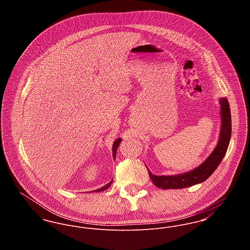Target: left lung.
Segmentation results:
<instances>
[{
  "mask_svg": "<svg viewBox=\"0 0 250 250\" xmlns=\"http://www.w3.org/2000/svg\"><path fill=\"white\" fill-rule=\"evenodd\" d=\"M220 104V117L221 128L218 143L214 151L209 155L204 162L190 171L175 174V175H155L149 168V176L155 186L161 189H180L192 187L204 182L209 178L216 167L222 161L230 141L231 136V115L229 101L226 97L219 99Z\"/></svg>",
  "mask_w": 250,
  "mask_h": 250,
  "instance_id": "left-lung-1",
  "label": "left lung"
}]
</instances>
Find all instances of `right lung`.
<instances>
[{
	"label": "right lung",
	"mask_w": 250,
	"mask_h": 250,
	"mask_svg": "<svg viewBox=\"0 0 250 250\" xmlns=\"http://www.w3.org/2000/svg\"><path fill=\"white\" fill-rule=\"evenodd\" d=\"M121 142H122V139L119 138V139H117V140L114 142L113 145H112V155H113V158L116 157V152H117V149H118V147H119ZM112 180H113V179H112ZM112 180H111L109 183H107V185H105L104 187H102L101 188L95 189V190H93L92 192H101V191L106 190L107 188H108L110 187V185L112 184Z\"/></svg>",
	"instance_id": "right-lung-1"
}]
</instances>
